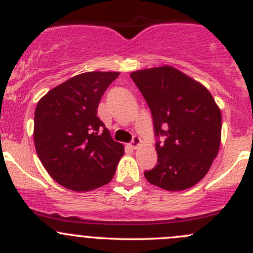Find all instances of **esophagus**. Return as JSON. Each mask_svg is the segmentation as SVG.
Instances as JSON below:
<instances>
[{
	"mask_svg": "<svg viewBox=\"0 0 253 253\" xmlns=\"http://www.w3.org/2000/svg\"><path fill=\"white\" fill-rule=\"evenodd\" d=\"M141 138H139L138 136H133V138H132V141L129 142V147L132 148V149H137V148L141 145Z\"/></svg>",
	"mask_w": 253,
	"mask_h": 253,
	"instance_id": "obj_1",
	"label": "esophagus"
}]
</instances>
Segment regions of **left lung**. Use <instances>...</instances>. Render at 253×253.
Listing matches in <instances>:
<instances>
[{"mask_svg": "<svg viewBox=\"0 0 253 253\" xmlns=\"http://www.w3.org/2000/svg\"><path fill=\"white\" fill-rule=\"evenodd\" d=\"M131 78L149 106L157 139L158 164L145 178L168 191L192 187L218 154L220 109L208 89L170 66L136 71Z\"/></svg>", "mask_w": 253, "mask_h": 253, "instance_id": "left-lung-1", "label": "left lung"}]
</instances>
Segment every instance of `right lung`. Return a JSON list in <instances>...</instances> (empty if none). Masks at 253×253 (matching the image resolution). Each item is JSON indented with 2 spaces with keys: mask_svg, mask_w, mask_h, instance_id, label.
Masks as SVG:
<instances>
[{
  "mask_svg": "<svg viewBox=\"0 0 253 253\" xmlns=\"http://www.w3.org/2000/svg\"><path fill=\"white\" fill-rule=\"evenodd\" d=\"M117 72H86L55 86L35 109L34 143L51 177L73 191H91L114 177L124 155L98 117V106Z\"/></svg>",
  "mask_w": 253,
  "mask_h": 253,
  "instance_id": "1",
  "label": "right lung"
}]
</instances>
